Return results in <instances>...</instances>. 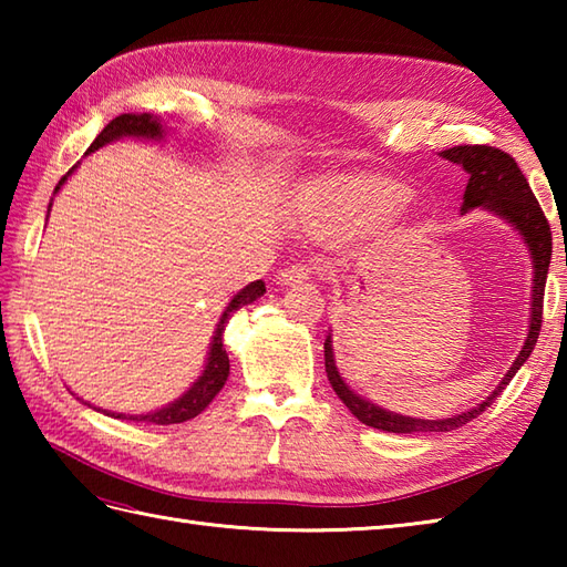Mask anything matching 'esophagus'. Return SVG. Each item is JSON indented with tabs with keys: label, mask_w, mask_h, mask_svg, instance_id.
Listing matches in <instances>:
<instances>
[{
	"label": "esophagus",
	"mask_w": 567,
	"mask_h": 567,
	"mask_svg": "<svg viewBox=\"0 0 567 567\" xmlns=\"http://www.w3.org/2000/svg\"><path fill=\"white\" fill-rule=\"evenodd\" d=\"M311 275H315V268H311L309 262H292V265H287L285 270H280V275H277V282L297 285V282L309 280Z\"/></svg>",
	"instance_id": "1"
}]
</instances>
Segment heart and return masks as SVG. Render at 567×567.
<instances>
[{
    "instance_id": "heart-1",
    "label": "heart",
    "mask_w": 567,
    "mask_h": 567,
    "mask_svg": "<svg viewBox=\"0 0 567 567\" xmlns=\"http://www.w3.org/2000/svg\"><path fill=\"white\" fill-rule=\"evenodd\" d=\"M409 202V189L390 177H331L311 185V219L331 238L368 234L390 224Z\"/></svg>"
}]
</instances>
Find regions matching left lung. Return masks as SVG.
Returning <instances> with one entry per match:
<instances>
[{
  "label": "left lung",
  "instance_id": "obj_1",
  "mask_svg": "<svg viewBox=\"0 0 567 567\" xmlns=\"http://www.w3.org/2000/svg\"><path fill=\"white\" fill-rule=\"evenodd\" d=\"M445 161L457 163L465 167L470 175L465 195H463V212L485 207L489 212L499 214L502 219H507L514 228H519L524 236L528 250L534 258V297H532V327H528L526 343L522 353L516 355L514 365L509 368L507 375L499 382V388L492 392L483 404L470 409L465 414H457L453 419H412L402 414H392L388 409H380L375 404L365 402L363 396H358L353 390H348V384L341 380L339 370L333 365V348L331 339L323 343V358H327V375L333 392L341 396V402L351 409V414L363 421L365 426L390 431V433H431V431H453L461 429L467 421L477 419L485 409L497 400L502 390L507 388L509 380L516 375L526 358L532 355L534 346L540 333V321H544V292H546V277L553 252V238H550V224L546 219L544 209H540L538 199L534 197L532 187H528L524 173L509 153H504L495 146H455L441 153Z\"/></svg>",
  "mask_w": 567,
  "mask_h": 567
}]
</instances>
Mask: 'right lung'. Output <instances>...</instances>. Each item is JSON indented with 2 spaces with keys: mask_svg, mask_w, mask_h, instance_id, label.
Returning a JSON list of instances; mask_svg holds the SVG:
<instances>
[{
  "mask_svg": "<svg viewBox=\"0 0 567 567\" xmlns=\"http://www.w3.org/2000/svg\"><path fill=\"white\" fill-rule=\"evenodd\" d=\"M122 136H138V138H161L163 136V126L158 124V118H153L151 114H122L112 118L110 124L102 128V134L92 141V146L87 153L102 148L104 143H110L114 138H122ZM72 173V171H70ZM68 173V175H70ZM60 177V183L55 187V192L60 189V185L68 179ZM265 292V285L262 280L250 282L248 287H244L231 302H228L226 311L221 315V321L216 323V331H214V341H212V351L207 358V368H204L202 378L192 384V388L179 396L177 402L167 404L158 412H151V414H116V419H131V421H146V424H158V426H171V424H183V421L195 419L197 414H202L204 409L209 406V402L214 400L219 390L224 388V382L228 378V355H226V348H224V331H226V323L228 319L234 317V311H238L240 307H246L250 302H256V299Z\"/></svg>",
  "mask_w": 567,
  "mask_h": 567,
  "instance_id": "add662e5",
  "label": "right lung"
}]
</instances>
